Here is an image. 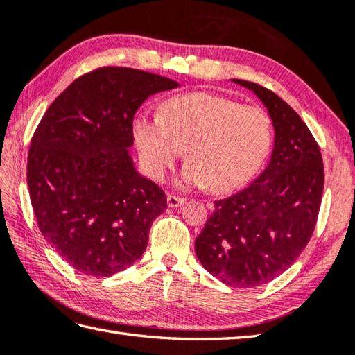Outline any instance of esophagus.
Wrapping results in <instances>:
<instances>
[{
	"mask_svg": "<svg viewBox=\"0 0 355 355\" xmlns=\"http://www.w3.org/2000/svg\"><path fill=\"white\" fill-rule=\"evenodd\" d=\"M184 202H185L184 198H179L175 195H166V204H168V207H171V209H176V207L182 205Z\"/></svg>",
	"mask_w": 355,
	"mask_h": 355,
	"instance_id": "34e87169",
	"label": "esophagus"
}]
</instances>
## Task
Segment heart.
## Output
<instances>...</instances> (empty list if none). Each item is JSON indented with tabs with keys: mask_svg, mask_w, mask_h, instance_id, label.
Here are the masks:
<instances>
[{
	"mask_svg": "<svg viewBox=\"0 0 355 355\" xmlns=\"http://www.w3.org/2000/svg\"><path fill=\"white\" fill-rule=\"evenodd\" d=\"M132 135L145 170L164 179L187 148L185 187L227 193L245 185L266 162L273 123L266 110L210 92L170 98L160 114H139Z\"/></svg>",
	"mask_w": 355,
	"mask_h": 355,
	"instance_id": "1",
	"label": "heart"
}]
</instances>
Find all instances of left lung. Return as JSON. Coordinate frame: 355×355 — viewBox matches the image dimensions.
<instances>
[{
    "mask_svg": "<svg viewBox=\"0 0 355 355\" xmlns=\"http://www.w3.org/2000/svg\"><path fill=\"white\" fill-rule=\"evenodd\" d=\"M263 100L275 128L267 168L215 211L195 241L196 255L224 284L249 289L295 263L315 229L324 187L317 140L295 111L258 83L233 80Z\"/></svg>",
    "mask_w": 355,
    "mask_h": 355,
    "instance_id": "1",
    "label": "left lung"
}]
</instances>
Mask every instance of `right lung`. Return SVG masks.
I'll use <instances>...</instances> for the list:
<instances>
[{
    "label": "right lung",
    "instance_id": "1",
    "mask_svg": "<svg viewBox=\"0 0 355 355\" xmlns=\"http://www.w3.org/2000/svg\"><path fill=\"white\" fill-rule=\"evenodd\" d=\"M170 78L105 66L66 88L31 140L28 187L44 239L77 272L111 277L144 255L165 191L128 156L132 119Z\"/></svg>",
    "mask_w": 355,
    "mask_h": 355
}]
</instances>
